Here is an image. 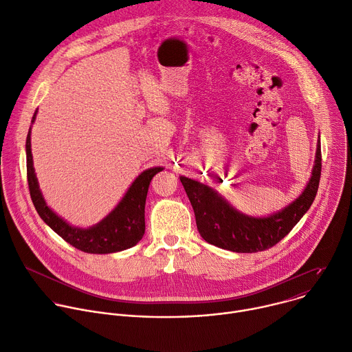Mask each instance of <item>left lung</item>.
I'll return each mask as SVG.
<instances>
[{
    "instance_id": "8db88e82",
    "label": "left lung",
    "mask_w": 352,
    "mask_h": 352,
    "mask_svg": "<svg viewBox=\"0 0 352 352\" xmlns=\"http://www.w3.org/2000/svg\"><path fill=\"white\" fill-rule=\"evenodd\" d=\"M322 173V149L318 142L311 177L300 196L283 211L267 218H253L230 207L211 187L182 176L180 182L196 215L201 238L236 253L263 252L283 241L314 203Z\"/></svg>"
}]
</instances>
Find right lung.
Returning a JSON list of instances; mask_svg holds the SVG:
<instances>
[{
    "mask_svg": "<svg viewBox=\"0 0 352 352\" xmlns=\"http://www.w3.org/2000/svg\"><path fill=\"white\" fill-rule=\"evenodd\" d=\"M37 111V110H36ZM33 114L32 123L36 119ZM164 168H152L142 172L127 190L126 196L104 219L98 225L81 229L74 228L56 215L46 204L33 169V160L30 151V130L26 137V172L30 199L41 218L60 235L67 243L75 249L92 253L107 254L122 252L135 246L144 236L145 232V200L152 177Z\"/></svg>",
    "mask_w": 352,
    "mask_h": 352,
    "instance_id": "add662e5",
    "label": "right lung"
}]
</instances>
